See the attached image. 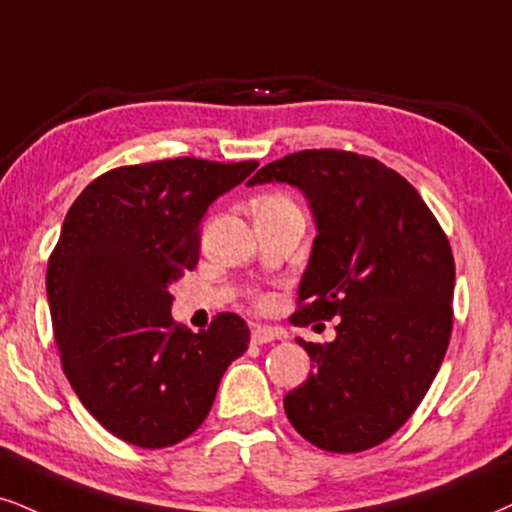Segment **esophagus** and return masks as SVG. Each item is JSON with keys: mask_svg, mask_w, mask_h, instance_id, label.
I'll use <instances>...</instances> for the list:
<instances>
[{"mask_svg": "<svg viewBox=\"0 0 512 512\" xmlns=\"http://www.w3.org/2000/svg\"><path fill=\"white\" fill-rule=\"evenodd\" d=\"M282 337H285V332L277 330V327L254 325V330H251V342L254 344H270V342H275V339H282Z\"/></svg>", "mask_w": 512, "mask_h": 512, "instance_id": "34e87169", "label": "esophagus"}]
</instances>
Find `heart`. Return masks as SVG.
<instances>
[{"instance_id":"obj_1","label":"heart","mask_w":512,"mask_h":512,"mask_svg":"<svg viewBox=\"0 0 512 512\" xmlns=\"http://www.w3.org/2000/svg\"><path fill=\"white\" fill-rule=\"evenodd\" d=\"M263 204H289V201L282 197V194H270V197H266V199L261 201V206Z\"/></svg>"}]
</instances>
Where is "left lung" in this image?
Listing matches in <instances>:
<instances>
[{"label":"left lung","instance_id":"1","mask_svg":"<svg viewBox=\"0 0 512 512\" xmlns=\"http://www.w3.org/2000/svg\"><path fill=\"white\" fill-rule=\"evenodd\" d=\"M261 182L299 187L318 225L289 323L337 318L334 342L299 339L313 372L285 396L287 418L323 451L372 449L415 413L449 349V237L403 175L356 151H296L249 185Z\"/></svg>","mask_w":512,"mask_h":512}]
</instances>
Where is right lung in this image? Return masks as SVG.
<instances>
[{"mask_svg": "<svg viewBox=\"0 0 512 512\" xmlns=\"http://www.w3.org/2000/svg\"><path fill=\"white\" fill-rule=\"evenodd\" d=\"M256 166L194 156L121 166L68 208L47 266L61 368L82 406L128 444L187 439L249 346L235 313H218L199 334L175 323L170 287L197 268L208 206Z\"/></svg>", "mask_w": 512, "mask_h": 512, "instance_id": "obj_1", "label": "right lung"}]
</instances>
